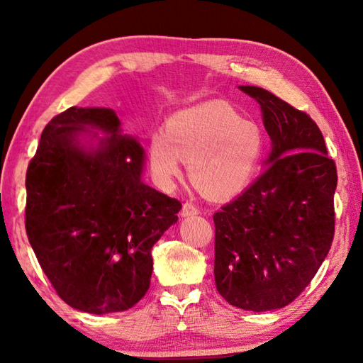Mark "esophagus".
<instances>
[{"instance_id": "esophagus-1", "label": "esophagus", "mask_w": 363, "mask_h": 363, "mask_svg": "<svg viewBox=\"0 0 363 363\" xmlns=\"http://www.w3.org/2000/svg\"><path fill=\"white\" fill-rule=\"evenodd\" d=\"M198 212H199L198 207L194 203L187 201V203H184V206H182L181 215H182V217H191V215H196Z\"/></svg>"}]
</instances>
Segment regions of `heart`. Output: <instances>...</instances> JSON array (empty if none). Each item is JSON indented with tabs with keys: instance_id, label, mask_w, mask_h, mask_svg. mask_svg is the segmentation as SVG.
I'll return each instance as SVG.
<instances>
[{
	"instance_id": "1",
	"label": "heart",
	"mask_w": 363,
	"mask_h": 363,
	"mask_svg": "<svg viewBox=\"0 0 363 363\" xmlns=\"http://www.w3.org/2000/svg\"><path fill=\"white\" fill-rule=\"evenodd\" d=\"M265 150V137L225 101H209L174 113L167 133L150 142L154 176L169 186L189 160L191 182L206 196L226 199L248 186Z\"/></svg>"
}]
</instances>
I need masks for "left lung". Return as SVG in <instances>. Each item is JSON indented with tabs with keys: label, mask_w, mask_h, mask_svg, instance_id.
I'll use <instances>...</instances> for the list:
<instances>
[{
	"label": "left lung",
	"mask_w": 363,
	"mask_h": 363,
	"mask_svg": "<svg viewBox=\"0 0 363 363\" xmlns=\"http://www.w3.org/2000/svg\"><path fill=\"white\" fill-rule=\"evenodd\" d=\"M240 90L260 104L273 148L265 172L213 215V274L230 306L265 312L295 301L328 256L337 168L309 115L265 89Z\"/></svg>",
	"instance_id": "1"
}]
</instances>
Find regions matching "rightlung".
Segmentation results:
<instances>
[{
	"instance_id": "add662e5",
	"label": "right lung",
	"mask_w": 363,
	"mask_h": 363,
	"mask_svg": "<svg viewBox=\"0 0 363 363\" xmlns=\"http://www.w3.org/2000/svg\"><path fill=\"white\" fill-rule=\"evenodd\" d=\"M108 135L86 149L79 134ZM145 151L104 107H70L43 129L26 173L29 243L57 295L103 315L134 307L150 289L151 248L182 204L142 181Z\"/></svg>"
}]
</instances>
